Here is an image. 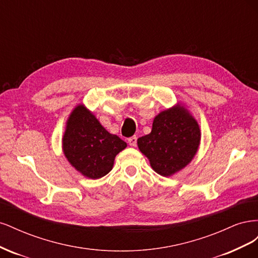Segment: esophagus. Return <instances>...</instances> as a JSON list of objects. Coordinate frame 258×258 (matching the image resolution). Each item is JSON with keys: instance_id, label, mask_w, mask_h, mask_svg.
Here are the masks:
<instances>
[{"instance_id": "34e87169", "label": "esophagus", "mask_w": 258, "mask_h": 258, "mask_svg": "<svg viewBox=\"0 0 258 258\" xmlns=\"http://www.w3.org/2000/svg\"><path fill=\"white\" fill-rule=\"evenodd\" d=\"M137 140H138V138H137L136 136L129 138V139H128L129 145H130V146H137Z\"/></svg>"}]
</instances>
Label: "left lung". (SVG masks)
Here are the masks:
<instances>
[{
  "instance_id": "left-lung-1",
  "label": "left lung",
  "mask_w": 258,
  "mask_h": 258,
  "mask_svg": "<svg viewBox=\"0 0 258 258\" xmlns=\"http://www.w3.org/2000/svg\"><path fill=\"white\" fill-rule=\"evenodd\" d=\"M200 138L197 120L187 108L177 104L155 117L151 134L139 138L138 146L155 172L170 176L192 160Z\"/></svg>"
}]
</instances>
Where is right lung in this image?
<instances>
[{
	"instance_id": "obj_1",
	"label": "right lung",
	"mask_w": 258,
	"mask_h": 258,
	"mask_svg": "<svg viewBox=\"0 0 258 258\" xmlns=\"http://www.w3.org/2000/svg\"><path fill=\"white\" fill-rule=\"evenodd\" d=\"M127 143L100 123L89 110L79 104L70 114L62 148L68 161L88 178H100L113 169L116 155Z\"/></svg>"
}]
</instances>
